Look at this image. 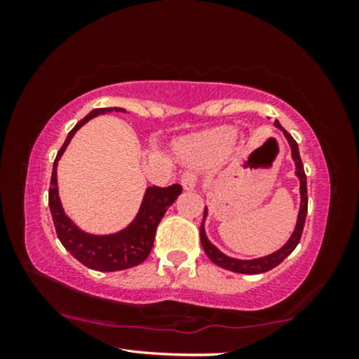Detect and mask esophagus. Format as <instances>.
<instances>
[{
	"instance_id": "34e87169",
	"label": "esophagus",
	"mask_w": 359,
	"mask_h": 359,
	"mask_svg": "<svg viewBox=\"0 0 359 359\" xmlns=\"http://www.w3.org/2000/svg\"><path fill=\"white\" fill-rule=\"evenodd\" d=\"M180 182H182V187H184V190H187V191L194 190V187H196V184H198V175L191 171H187L182 174Z\"/></svg>"
}]
</instances>
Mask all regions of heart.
I'll use <instances>...</instances> for the list:
<instances>
[{"label": "heart", "mask_w": 359, "mask_h": 359, "mask_svg": "<svg viewBox=\"0 0 359 359\" xmlns=\"http://www.w3.org/2000/svg\"><path fill=\"white\" fill-rule=\"evenodd\" d=\"M234 135L229 130H217L205 136L198 145V154L203 158H220L226 155L233 145Z\"/></svg>", "instance_id": "obj_1"}]
</instances>
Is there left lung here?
<instances>
[{
	"label": "left lung",
	"mask_w": 359,
	"mask_h": 359,
	"mask_svg": "<svg viewBox=\"0 0 359 359\" xmlns=\"http://www.w3.org/2000/svg\"><path fill=\"white\" fill-rule=\"evenodd\" d=\"M274 125L277 128H280L283 131L285 137L288 139L290 147H291V156H293L294 165H296V175L299 177L301 182V209L299 214H297V223L296 228L293 231V236H291L290 241L285 244L280 250H277L276 253L267 255V257L263 258H257V259H236V258H229L226 255H223L215 245H212L208 236H205L204 231V220L201 223V228H199V236H201V244L203 248L208 257L210 258L212 263H215L217 266L223 267V269L238 272V274H263V272H267L271 269H274L276 266H278L282 261L288 257V255L294 250L296 245L299 244L301 236H302V229H304V223H306V215H307V180H306V172H304V166L301 161V155H299V149H297V144L293 137H291L290 133L285 131L282 128V125L276 120ZM208 215V209H204V218Z\"/></svg>",
	"instance_id": "8db88e82"
}]
</instances>
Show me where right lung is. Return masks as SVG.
<instances>
[{"instance_id": "add662e5", "label": "right lung", "mask_w": 359, "mask_h": 359, "mask_svg": "<svg viewBox=\"0 0 359 359\" xmlns=\"http://www.w3.org/2000/svg\"><path fill=\"white\" fill-rule=\"evenodd\" d=\"M114 111L125 112L120 107L95 109L69 131L62 149L58 150L55 161H53L50 187H48V205H50L53 224H55L60 242L83 266L101 272L123 271L144 263L150 255L151 247H154L158 223L161 222L169 205L182 193V187L179 184H174L168 188L156 185L149 187L147 191H145L141 209H139V214L130 226L120 231V233L109 236H93L83 233L66 217L58 196L57 163L62 158L66 147H68L72 136L76 135V131L82 125L87 123L90 118L96 117V115L109 114Z\"/></svg>"}]
</instances>
